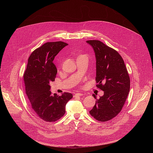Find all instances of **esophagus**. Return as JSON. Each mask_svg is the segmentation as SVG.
Here are the masks:
<instances>
[{
    "mask_svg": "<svg viewBox=\"0 0 153 153\" xmlns=\"http://www.w3.org/2000/svg\"><path fill=\"white\" fill-rule=\"evenodd\" d=\"M83 93H76L75 94H74V97H79V96H83Z\"/></svg>",
    "mask_w": 153,
    "mask_h": 153,
    "instance_id": "esophagus-1",
    "label": "esophagus"
}]
</instances>
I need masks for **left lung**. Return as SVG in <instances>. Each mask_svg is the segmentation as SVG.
Returning a JSON list of instances; mask_svg holds the SVG:
<instances>
[{"label":"left lung","mask_w":153,"mask_h":153,"mask_svg":"<svg viewBox=\"0 0 153 153\" xmlns=\"http://www.w3.org/2000/svg\"><path fill=\"white\" fill-rule=\"evenodd\" d=\"M86 42L92 46L96 58L97 88L104 94L96 99L90 115L98 121L106 122L115 117L122 110L130 88V79L124 61L114 49L100 40Z\"/></svg>","instance_id":"1"}]
</instances>
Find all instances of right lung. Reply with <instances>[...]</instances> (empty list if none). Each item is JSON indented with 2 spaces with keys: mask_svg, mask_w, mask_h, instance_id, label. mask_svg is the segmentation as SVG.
I'll return each instance as SVG.
<instances>
[{
  "mask_svg": "<svg viewBox=\"0 0 153 153\" xmlns=\"http://www.w3.org/2000/svg\"><path fill=\"white\" fill-rule=\"evenodd\" d=\"M67 43L57 41L44 43L36 49L28 58L24 80L26 94L35 114L45 122H56L65 113V106L73 94L63 93L59 96L50 91V83L57 73L53 60Z\"/></svg>",
  "mask_w": 153,
  "mask_h": 153,
  "instance_id": "add662e5",
  "label": "right lung"
}]
</instances>
